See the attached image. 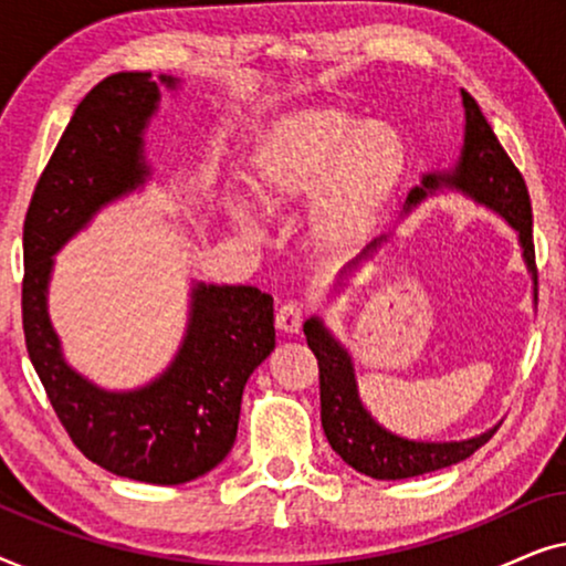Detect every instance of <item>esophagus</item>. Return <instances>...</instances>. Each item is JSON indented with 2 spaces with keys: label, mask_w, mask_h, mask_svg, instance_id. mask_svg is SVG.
Returning a JSON list of instances; mask_svg holds the SVG:
<instances>
[{
  "label": "esophagus",
  "mask_w": 566,
  "mask_h": 566,
  "mask_svg": "<svg viewBox=\"0 0 566 566\" xmlns=\"http://www.w3.org/2000/svg\"><path fill=\"white\" fill-rule=\"evenodd\" d=\"M304 306L296 304V301H289L275 312V324L281 332H289V335H296L301 329V322H304Z\"/></svg>",
  "instance_id": "34e87169"
}]
</instances>
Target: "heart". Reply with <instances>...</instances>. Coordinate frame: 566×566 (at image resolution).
<instances>
[{
	"mask_svg": "<svg viewBox=\"0 0 566 566\" xmlns=\"http://www.w3.org/2000/svg\"><path fill=\"white\" fill-rule=\"evenodd\" d=\"M407 169V146L386 123L363 120L337 107L285 115L252 159V192L270 213L308 206V239L337 254L358 244L389 203ZM239 227L250 211L231 206Z\"/></svg>",
	"mask_w": 566,
	"mask_h": 566,
	"instance_id": "1",
	"label": "heart"
}]
</instances>
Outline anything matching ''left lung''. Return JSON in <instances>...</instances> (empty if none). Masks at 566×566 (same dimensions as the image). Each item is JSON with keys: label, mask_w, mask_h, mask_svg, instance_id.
<instances>
[{"label": "left lung", "mask_w": 566, "mask_h": 566, "mask_svg": "<svg viewBox=\"0 0 566 566\" xmlns=\"http://www.w3.org/2000/svg\"><path fill=\"white\" fill-rule=\"evenodd\" d=\"M463 99V144L459 161L446 172L422 175L420 185L409 190L405 211L409 213L420 206L424 198L438 196V192H461L463 198L474 200L507 221L515 229L517 244H521L523 262L528 268L533 281V301H538V273H536V252H533V213L531 198L525 188L523 175L517 172L513 159L507 157L494 130L479 111L476 99L461 90ZM386 234L376 237L366 244L350 268H358L368 260ZM306 343L319 360V399H322V428L327 436L332 451L360 474L370 479H409L438 471L453 463L467 461L471 453L479 451L494 430L467 440H409L397 432L386 430L368 407L363 405L358 391V378H355V363L347 347L332 335L319 316L304 322Z\"/></svg>", "instance_id": "obj_1"}]
</instances>
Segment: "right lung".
<instances>
[{
  "mask_svg": "<svg viewBox=\"0 0 566 566\" xmlns=\"http://www.w3.org/2000/svg\"><path fill=\"white\" fill-rule=\"evenodd\" d=\"M177 76L118 72L92 87L69 120L30 200L22 252L28 355L74 446L97 467L146 484H185L227 459L247 378L275 347L273 296L254 285L192 281L175 358L149 384L111 391L64 358L51 324L53 254L105 206L144 188V130Z\"/></svg>",
  "mask_w": 566,
  "mask_h": 566,
  "instance_id": "1",
  "label": "right lung"
}]
</instances>
